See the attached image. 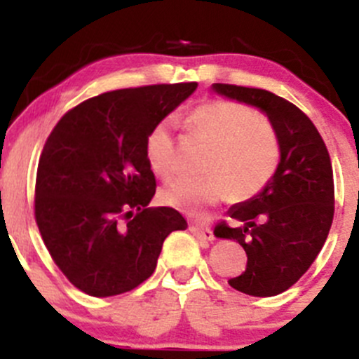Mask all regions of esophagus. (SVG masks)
<instances>
[{"label":"esophagus","instance_id":"34e87169","mask_svg":"<svg viewBox=\"0 0 359 359\" xmlns=\"http://www.w3.org/2000/svg\"><path fill=\"white\" fill-rule=\"evenodd\" d=\"M189 231H191V233H193L194 236H196L200 241H213V240H215V236H213L212 229H208V227L191 226Z\"/></svg>","mask_w":359,"mask_h":359}]
</instances>
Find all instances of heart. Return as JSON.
<instances>
[{"label":"heart","mask_w":359,"mask_h":359,"mask_svg":"<svg viewBox=\"0 0 359 359\" xmlns=\"http://www.w3.org/2000/svg\"><path fill=\"white\" fill-rule=\"evenodd\" d=\"M187 128L210 147L205 177H179L161 191V200L184 213L227 196L245 201L273 179L280 161L276 132L252 107L234 100H210L191 111ZM146 159L159 177L173 170V137L168 119L153 126L146 140Z\"/></svg>","instance_id":"1"}]
</instances>
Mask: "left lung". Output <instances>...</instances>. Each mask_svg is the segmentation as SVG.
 Here are the masks:
<instances>
[{
    "label": "left lung",
    "instance_id": "obj_1",
    "mask_svg": "<svg viewBox=\"0 0 359 359\" xmlns=\"http://www.w3.org/2000/svg\"><path fill=\"white\" fill-rule=\"evenodd\" d=\"M226 99L267 116L280 142V163L257 196L227 210L233 226L219 224L215 236L245 248L247 269L229 285L253 297L288 290L323 248L334 220L330 154L309 118L288 100L260 88L213 83Z\"/></svg>",
    "mask_w": 359,
    "mask_h": 359
}]
</instances>
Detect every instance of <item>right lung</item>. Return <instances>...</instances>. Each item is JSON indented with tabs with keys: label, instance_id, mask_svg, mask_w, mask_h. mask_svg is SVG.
Listing matches in <instances>:
<instances>
[{
	"label": "right lung",
	"instance_id": "obj_1",
	"mask_svg": "<svg viewBox=\"0 0 359 359\" xmlns=\"http://www.w3.org/2000/svg\"><path fill=\"white\" fill-rule=\"evenodd\" d=\"M196 88L102 93L66 112L50 133L36 175V224L53 262L81 292L133 290L154 273L166 236L187 227L177 210L149 206L156 179L146 140Z\"/></svg>",
	"mask_w": 359,
	"mask_h": 359
}]
</instances>
